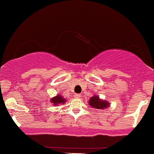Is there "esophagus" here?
<instances>
[{"instance_id":"obj_1","label":"esophagus","mask_w":154,"mask_h":154,"mask_svg":"<svg viewBox=\"0 0 154 154\" xmlns=\"http://www.w3.org/2000/svg\"><path fill=\"white\" fill-rule=\"evenodd\" d=\"M75 98H80V95H79V94H75Z\"/></svg>"}]
</instances>
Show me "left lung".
Listing matches in <instances>:
<instances>
[{
  "label": "left lung",
  "instance_id": "left-lung-1",
  "mask_svg": "<svg viewBox=\"0 0 154 154\" xmlns=\"http://www.w3.org/2000/svg\"><path fill=\"white\" fill-rule=\"evenodd\" d=\"M89 104L92 108H95L96 109H104L109 106V103L106 100L100 99L98 95L92 96L89 100Z\"/></svg>",
  "mask_w": 154,
  "mask_h": 154
}]
</instances>
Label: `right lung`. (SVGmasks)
<instances>
[{
	"label": "right lung",
	"mask_w": 154,
	"mask_h": 154,
	"mask_svg": "<svg viewBox=\"0 0 154 154\" xmlns=\"http://www.w3.org/2000/svg\"><path fill=\"white\" fill-rule=\"evenodd\" d=\"M51 103L54 104V106H56V105H59V104L64 103L65 101H66V100H65L61 95H56V96H55L53 98H51Z\"/></svg>",
	"instance_id": "obj_1"
}]
</instances>
